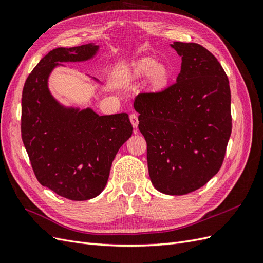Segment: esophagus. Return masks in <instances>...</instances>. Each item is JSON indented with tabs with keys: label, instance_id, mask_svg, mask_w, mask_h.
<instances>
[{
	"label": "esophagus",
	"instance_id": "esophagus-1",
	"mask_svg": "<svg viewBox=\"0 0 263 263\" xmlns=\"http://www.w3.org/2000/svg\"><path fill=\"white\" fill-rule=\"evenodd\" d=\"M129 119H130V123H132L134 128H137V127H138V117H137V115L136 114H132L129 116Z\"/></svg>",
	"mask_w": 263,
	"mask_h": 263
}]
</instances>
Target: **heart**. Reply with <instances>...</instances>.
Listing matches in <instances>:
<instances>
[{"label":"heart","instance_id":"obj_1","mask_svg":"<svg viewBox=\"0 0 263 263\" xmlns=\"http://www.w3.org/2000/svg\"><path fill=\"white\" fill-rule=\"evenodd\" d=\"M124 76L128 81H136L146 77L147 89L150 92H160L169 84L171 72L164 62H157L153 57H144L127 68Z\"/></svg>","mask_w":263,"mask_h":263}]
</instances>
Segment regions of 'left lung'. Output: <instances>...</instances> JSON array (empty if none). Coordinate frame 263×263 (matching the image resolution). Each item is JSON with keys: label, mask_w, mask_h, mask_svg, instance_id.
I'll use <instances>...</instances> for the list:
<instances>
[{"label": "left lung", "mask_w": 263, "mask_h": 263, "mask_svg": "<svg viewBox=\"0 0 263 263\" xmlns=\"http://www.w3.org/2000/svg\"><path fill=\"white\" fill-rule=\"evenodd\" d=\"M182 59L177 82L138 94L134 108L147 141L151 183L184 195L205 185L224 160L232 134L229 81L220 63L195 43L170 44Z\"/></svg>", "instance_id": "left-lung-1"}]
</instances>
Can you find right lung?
Wrapping results in <instances>:
<instances>
[{
	"label": "right lung",
	"mask_w": 263,
	"mask_h": 263,
	"mask_svg": "<svg viewBox=\"0 0 263 263\" xmlns=\"http://www.w3.org/2000/svg\"><path fill=\"white\" fill-rule=\"evenodd\" d=\"M99 49L95 44L52 49L31 71L22 94V139L35 176L72 201L101 194L117 151L133 134L126 113L100 116L91 107L62 104L49 90L54 68L91 60Z\"/></svg>",
	"instance_id": "1"
}]
</instances>
